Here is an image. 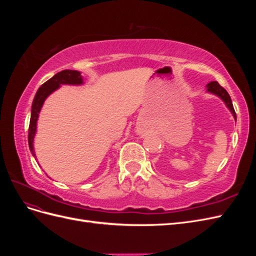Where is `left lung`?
<instances>
[{"label":"left lung","instance_id":"obj_1","mask_svg":"<svg viewBox=\"0 0 256 256\" xmlns=\"http://www.w3.org/2000/svg\"><path fill=\"white\" fill-rule=\"evenodd\" d=\"M207 90L212 92V94L218 95L224 102H226V106L230 109V111L233 114V116L236 120V113L234 110V106H233V102H232V99L228 95V92L226 90V88H223L221 85L216 82V81H212L210 83L207 84Z\"/></svg>","mask_w":256,"mask_h":256}]
</instances>
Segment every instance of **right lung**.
<instances>
[{"label": "right lung", "instance_id": "add662e5", "mask_svg": "<svg viewBox=\"0 0 256 256\" xmlns=\"http://www.w3.org/2000/svg\"><path fill=\"white\" fill-rule=\"evenodd\" d=\"M82 82L83 80H82L81 74L79 72L66 69V70H62L56 74H54L51 79H49L47 82H44L42 86L38 88L33 100L32 112H30V126H28V136L30 150V152L33 154L34 157H35V152H34V147H33V140L36 132V122L38 118V114H40V111L44 104V99L47 98L53 90L58 88L60 84H82Z\"/></svg>", "mask_w": 256, "mask_h": 256}]
</instances>
